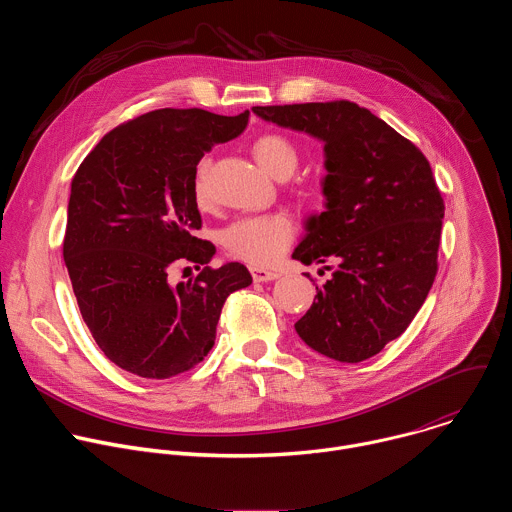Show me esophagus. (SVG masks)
<instances>
[{"label": "esophagus", "mask_w": 512, "mask_h": 512, "mask_svg": "<svg viewBox=\"0 0 512 512\" xmlns=\"http://www.w3.org/2000/svg\"><path fill=\"white\" fill-rule=\"evenodd\" d=\"M251 275H253V279H255L257 283L273 281V279H277V277H279V273H277V271H267V269H263V267H253V269H251Z\"/></svg>", "instance_id": "34e87169"}]
</instances>
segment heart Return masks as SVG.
<instances>
[{"label": "heart", "mask_w": 512, "mask_h": 512, "mask_svg": "<svg viewBox=\"0 0 512 512\" xmlns=\"http://www.w3.org/2000/svg\"><path fill=\"white\" fill-rule=\"evenodd\" d=\"M253 156L257 164L271 174L273 178H287L296 172L300 154L296 143L283 133H263L253 141ZM208 160H200L194 170L192 190L194 198L200 206L208 204L210 190H208ZM296 227L291 223L287 214H259V216H245L239 221L231 223L221 241L229 255L251 263L255 267H269L275 265L287 247L294 241Z\"/></svg>", "instance_id": "obj_1"}]
</instances>
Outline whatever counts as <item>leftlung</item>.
I'll use <instances>...</instances> for the list:
<instances>
[{"label":"left lung","instance_id":"obj_1","mask_svg":"<svg viewBox=\"0 0 512 512\" xmlns=\"http://www.w3.org/2000/svg\"><path fill=\"white\" fill-rule=\"evenodd\" d=\"M253 113L324 141L326 210L308 221L294 259L338 265L316 285L296 330L328 358L367 360L407 330L437 275L446 206L431 166L415 143L352 101Z\"/></svg>","mask_w":512,"mask_h":512}]
</instances>
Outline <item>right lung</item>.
<instances>
[{
  "mask_svg": "<svg viewBox=\"0 0 512 512\" xmlns=\"http://www.w3.org/2000/svg\"><path fill=\"white\" fill-rule=\"evenodd\" d=\"M249 111L156 109L111 129L70 184L64 263L81 316L105 356L143 379L194 369L214 346L229 294L251 285L241 263L208 267L192 190L204 152L237 137ZM205 269L169 285L172 268Z\"/></svg>",
  "mask_w": 512,
  "mask_h": 512,
  "instance_id": "right-lung-1",
  "label": "right lung"
}]
</instances>
